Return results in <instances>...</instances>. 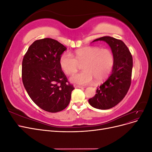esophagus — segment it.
Instances as JSON below:
<instances>
[{
  "label": "esophagus",
  "mask_w": 152,
  "mask_h": 152,
  "mask_svg": "<svg viewBox=\"0 0 152 152\" xmlns=\"http://www.w3.org/2000/svg\"><path fill=\"white\" fill-rule=\"evenodd\" d=\"M75 88H83V87L81 86H78V85H74Z\"/></svg>",
  "instance_id": "obj_1"
}]
</instances>
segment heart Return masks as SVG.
I'll list each match as a JSON object with an SVG mask.
<instances>
[{"instance_id": "b5f03b06", "label": "heart", "mask_w": 152, "mask_h": 152, "mask_svg": "<svg viewBox=\"0 0 152 152\" xmlns=\"http://www.w3.org/2000/svg\"><path fill=\"white\" fill-rule=\"evenodd\" d=\"M114 56L111 50L97 46L84 47L77 49L74 57L69 53H64L59 58V66L66 75L75 73L79 65H83L84 70L70 78L73 83L80 85L89 84L96 80L100 82L111 73L114 65Z\"/></svg>"}]
</instances>
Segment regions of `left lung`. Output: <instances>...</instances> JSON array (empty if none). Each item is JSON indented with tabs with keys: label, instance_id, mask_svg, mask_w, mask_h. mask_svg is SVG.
I'll list each match as a JSON object with an SVG mask.
<instances>
[{
	"label": "left lung",
	"instance_id": "8db88e82",
	"mask_svg": "<svg viewBox=\"0 0 152 152\" xmlns=\"http://www.w3.org/2000/svg\"><path fill=\"white\" fill-rule=\"evenodd\" d=\"M98 40L104 41L110 45L115 61L111 75L98 87L95 96L89 99V103L95 108L107 110L120 103L127 93L131 84L132 57L121 40L104 36L93 42Z\"/></svg>",
	"mask_w": 152,
	"mask_h": 152
}]
</instances>
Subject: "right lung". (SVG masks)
Returning <instances> with one entry per match:
<instances>
[{
  "mask_svg": "<svg viewBox=\"0 0 152 152\" xmlns=\"http://www.w3.org/2000/svg\"><path fill=\"white\" fill-rule=\"evenodd\" d=\"M66 49L54 39H39L30 45L23 59L22 80L27 93L48 112L66 108L75 89L59 66V58Z\"/></svg>",
  "mask_w": 152,
  "mask_h": 152,
  "instance_id": "right-lung-1",
  "label": "right lung"
}]
</instances>
